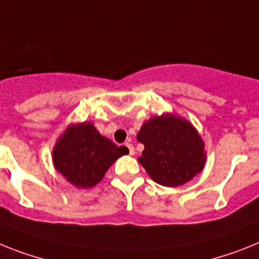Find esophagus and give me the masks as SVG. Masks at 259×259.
I'll return each instance as SVG.
<instances>
[{"label":"esophagus","instance_id":"1","mask_svg":"<svg viewBox=\"0 0 259 259\" xmlns=\"http://www.w3.org/2000/svg\"><path fill=\"white\" fill-rule=\"evenodd\" d=\"M125 146L127 147V150H129V154H130V155H134V153H136V151H134L133 145H132V143H125Z\"/></svg>","mask_w":259,"mask_h":259}]
</instances>
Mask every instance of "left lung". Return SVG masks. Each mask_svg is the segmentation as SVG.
<instances>
[{
    "mask_svg": "<svg viewBox=\"0 0 259 259\" xmlns=\"http://www.w3.org/2000/svg\"><path fill=\"white\" fill-rule=\"evenodd\" d=\"M137 141L145 146L138 162L160 186L188 183L207 162L204 141L196 127L175 113H163L145 121Z\"/></svg>",
    "mask_w": 259,
    "mask_h": 259,
    "instance_id": "obj_1",
    "label": "left lung"
}]
</instances>
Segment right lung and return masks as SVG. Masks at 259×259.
I'll return each mask as SVG.
<instances>
[{
    "label": "right lung",
    "instance_id": "right-lung-1",
    "mask_svg": "<svg viewBox=\"0 0 259 259\" xmlns=\"http://www.w3.org/2000/svg\"><path fill=\"white\" fill-rule=\"evenodd\" d=\"M126 153L101 136L93 122L69 123L52 149V163L76 188H92L103 180L113 163Z\"/></svg>",
    "mask_w": 259,
    "mask_h": 259
}]
</instances>
